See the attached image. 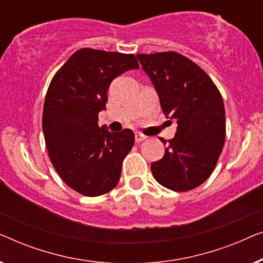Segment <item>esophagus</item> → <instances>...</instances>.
Masks as SVG:
<instances>
[{
	"instance_id": "34e87169",
	"label": "esophagus",
	"mask_w": 263,
	"mask_h": 263,
	"mask_svg": "<svg viewBox=\"0 0 263 263\" xmlns=\"http://www.w3.org/2000/svg\"><path fill=\"white\" fill-rule=\"evenodd\" d=\"M143 140H146V136L145 135H142V134H140V133H135V141L136 142H142Z\"/></svg>"
}]
</instances>
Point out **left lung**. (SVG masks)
Here are the masks:
<instances>
[{"label":"left lung","mask_w":263,"mask_h":263,"mask_svg":"<svg viewBox=\"0 0 263 263\" xmlns=\"http://www.w3.org/2000/svg\"><path fill=\"white\" fill-rule=\"evenodd\" d=\"M166 117L177 121L174 139L160 160L151 165L153 177L165 188L188 192L213 172L224 147L226 123L221 95L206 71L181 53H139Z\"/></svg>","instance_id":"8db88e82"}]
</instances>
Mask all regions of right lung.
I'll use <instances>...</instances> for the list:
<instances>
[{
	"label": "right lung",
	"mask_w": 263,
	"mask_h": 263,
	"mask_svg": "<svg viewBox=\"0 0 263 263\" xmlns=\"http://www.w3.org/2000/svg\"><path fill=\"white\" fill-rule=\"evenodd\" d=\"M139 63L132 53L80 49L53 75L43 109L49 158L68 186L99 196L117 185L122 161L135 136L130 129L111 133L98 125L114 79Z\"/></svg>",
	"instance_id": "right-lung-1"
}]
</instances>
